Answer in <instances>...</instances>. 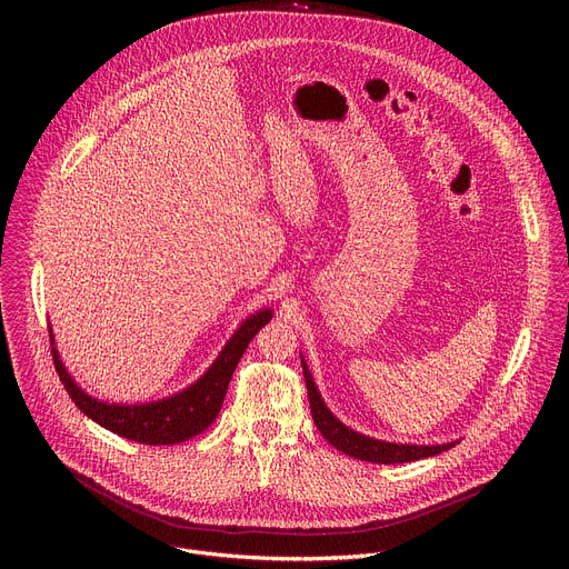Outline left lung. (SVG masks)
<instances>
[{
  "instance_id": "left-lung-1",
  "label": "left lung",
  "mask_w": 569,
  "mask_h": 569,
  "mask_svg": "<svg viewBox=\"0 0 569 569\" xmlns=\"http://www.w3.org/2000/svg\"><path fill=\"white\" fill-rule=\"evenodd\" d=\"M299 358H301V369H303V378H306L312 421H315L317 430L321 432V437L327 439L333 448H338L340 452H345L353 459H360V461H371V463H405V461L435 457L443 450H450L455 443H459V439L450 441V443H428V446L426 443H396V441H382L376 437H367V435L345 426L329 410V405L323 402L301 351H299Z\"/></svg>"
}]
</instances>
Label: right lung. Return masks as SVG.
Instances as JSON below:
<instances>
[{"label":"right lung","mask_w":569,"mask_h":569,"mask_svg":"<svg viewBox=\"0 0 569 569\" xmlns=\"http://www.w3.org/2000/svg\"><path fill=\"white\" fill-rule=\"evenodd\" d=\"M272 308H261L252 312L248 319H242L240 327L222 347V351L196 382L167 398H157L148 402H110L88 393L67 371L56 349L53 331L49 327L53 365L67 393L76 402V408L88 419L137 443L173 446L198 437L216 421L236 365L240 362L252 338L272 319Z\"/></svg>","instance_id":"add662e5"}]
</instances>
